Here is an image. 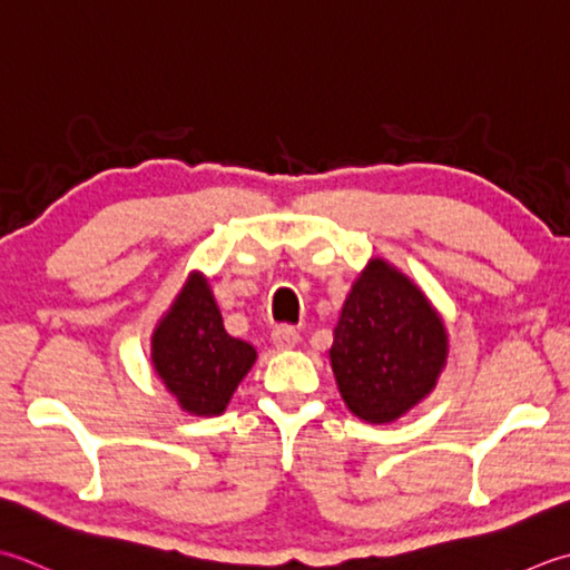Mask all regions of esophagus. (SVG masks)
Returning a JSON list of instances; mask_svg holds the SVG:
<instances>
[{
  "label": "esophagus",
  "instance_id": "obj_1",
  "mask_svg": "<svg viewBox=\"0 0 570 570\" xmlns=\"http://www.w3.org/2000/svg\"><path fill=\"white\" fill-rule=\"evenodd\" d=\"M272 343H274L276 351H292V348H296V343H298V333L292 326H278L272 333Z\"/></svg>",
  "mask_w": 570,
  "mask_h": 570
}]
</instances>
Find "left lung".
<instances>
[{"label":"left lung","instance_id":"1","mask_svg":"<svg viewBox=\"0 0 570 570\" xmlns=\"http://www.w3.org/2000/svg\"><path fill=\"white\" fill-rule=\"evenodd\" d=\"M328 358L345 407L371 425H387L438 387L450 333L428 294L373 256L343 301Z\"/></svg>","mask_w":570,"mask_h":570}]
</instances>
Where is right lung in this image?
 I'll return each instance as SVG.
<instances>
[{
	"label": "right lung",
	"instance_id": "1",
	"mask_svg": "<svg viewBox=\"0 0 570 570\" xmlns=\"http://www.w3.org/2000/svg\"><path fill=\"white\" fill-rule=\"evenodd\" d=\"M150 361L183 412L217 417L256 363V348L225 331L209 278L195 269L155 323Z\"/></svg>",
	"mask_w": 570,
	"mask_h": 570
}]
</instances>
